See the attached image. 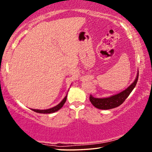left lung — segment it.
I'll return each mask as SVG.
<instances>
[{"label": "left lung", "mask_w": 152, "mask_h": 152, "mask_svg": "<svg viewBox=\"0 0 152 152\" xmlns=\"http://www.w3.org/2000/svg\"><path fill=\"white\" fill-rule=\"evenodd\" d=\"M138 72L137 73L136 77L134 81V82L128 88H126L125 90L122 91V92L111 95V96L104 97V98H97V97H94L93 95H91L90 101L91 104L97 109L102 110L111 109H113V108L119 107L120 104H122L124 102V101L127 98L130 93H132V91L134 90L137 84V82H138Z\"/></svg>", "instance_id": "obj_1"}]
</instances>
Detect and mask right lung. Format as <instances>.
<instances>
[{"label":"right lung","mask_w":152,"mask_h":152,"mask_svg":"<svg viewBox=\"0 0 152 152\" xmlns=\"http://www.w3.org/2000/svg\"><path fill=\"white\" fill-rule=\"evenodd\" d=\"M68 94V93H67ZM66 98H67V95H66V97L62 99L61 102L59 104H58L57 106L54 107L53 108H50V109H44V110H40V109H31V110H32L33 111L36 112V113H44V114H48V113H55V112L59 111V110L61 109V108L63 107L64 104H65L66 101Z\"/></svg>","instance_id":"right-lung-1"}]
</instances>
